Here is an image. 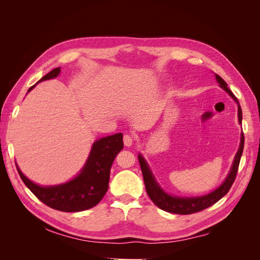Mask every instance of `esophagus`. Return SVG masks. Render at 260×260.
Segmentation results:
<instances>
[{
    "instance_id": "esophagus-1",
    "label": "esophagus",
    "mask_w": 260,
    "mask_h": 260,
    "mask_svg": "<svg viewBox=\"0 0 260 260\" xmlns=\"http://www.w3.org/2000/svg\"><path fill=\"white\" fill-rule=\"evenodd\" d=\"M133 141H135V138H133L132 136L130 135H124L123 136V144L125 146H131L133 144Z\"/></svg>"
}]
</instances>
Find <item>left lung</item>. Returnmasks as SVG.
<instances>
[{
    "mask_svg": "<svg viewBox=\"0 0 260 260\" xmlns=\"http://www.w3.org/2000/svg\"><path fill=\"white\" fill-rule=\"evenodd\" d=\"M216 79L219 82L220 86L223 90L226 91V93L237 102L238 103V116H239V122L242 123V109L239 103V100L234 96V94L231 92V90L228 88L225 81L222 79L221 77L216 75ZM243 148H244V133H241V143L239 151L234 157V160L232 164L231 170L229 172V175L225 178L223 181V183L220 185L218 188H216L215 191H212L211 193L204 195V196H199V198H177V196H171L165 192L162 188L158 185V183L156 182V180L152 174L151 169L148 168V165L146 164L145 159L143 158V156L139 154V162L141 166V170H142V175L144 179V184L147 195L149 196V199L152 200V202L155 204L157 207H159L160 209L172 212V214H178V215H190L194 214V212H198L201 210H204L208 208L209 206L214 205L215 203H217L220 199H222L223 196L229 192L231 188L235 177H237L238 174V169H239V165L241 160V156L243 153Z\"/></svg>",
    "mask_w": 260,
    "mask_h": 260,
    "instance_id": "left-lung-1",
    "label": "left lung"
}]
</instances>
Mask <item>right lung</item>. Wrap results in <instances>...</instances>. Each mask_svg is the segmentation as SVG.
<instances>
[{
    "mask_svg": "<svg viewBox=\"0 0 260 260\" xmlns=\"http://www.w3.org/2000/svg\"><path fill=\"white\" fill-rule=\"evenodd\" d=\"M59 73L60 68H55L38 82L53 79ZM35 86L36 84L29 88L28 92ZM122 147V133L98 140L94 142L89 158L80 174L69 182L59 185H38L25 177L17 165L16 167L23 183L46 206L66 212L82 211L98 205L104 198L108 190L109 174L113 161Z\"/></svg>",
    "mask_w": 260,
    "mask_h": 260,
    "instance_id": "right-lung-1",
    "label": "right lung"
}]
</instances>
